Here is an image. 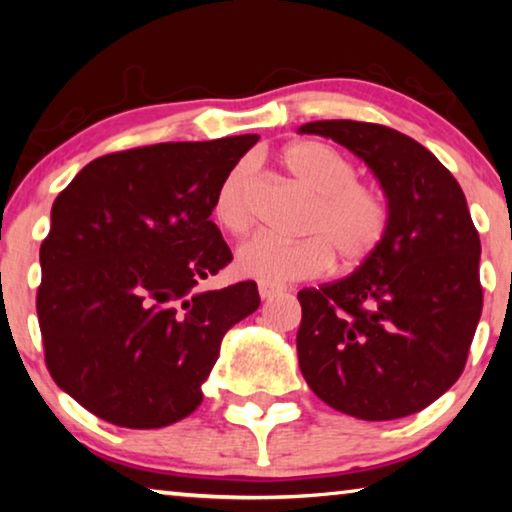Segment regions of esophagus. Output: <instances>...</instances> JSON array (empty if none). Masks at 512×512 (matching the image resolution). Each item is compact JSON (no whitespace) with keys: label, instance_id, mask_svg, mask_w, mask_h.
<instances>
[{"label":"esophagus","instance_id":"1","mask_svg":"<svg viewBox=\"0 0 512 512\" xmlns=\"http://www.w3.org/2000/svg\"><path fill=\"white\" fill-rule=\"evenodd\" d=\"M257 289H259V296H262V300H271L282 293L280 284H271V282H259Z\"/></svg>","mask_w":512,"mask_h":512}]
</instances>
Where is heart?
I'll use <instances>...</instances> for the list:
<instances>
[{
    "instance_id": "heart-1",
    "label": "heart",
    "mask_w": 512,
    "mask_h": 512,
    "mask_svg": "<svg viewBox=\"0 0 512 512\" xmlns=\"http://www.w3.org/2000/svg\"><path fill=\"white\" fill-rule=\"evenodd\" d=\"M282 164L300 187L314 194L302 223L307 237L287 241L259 232L237 248V271L273 284L323 275L334 255L348 268L366 262L388 230V207L379 189L354 178L357 169L348 155L316 140L289 144ZM248 173L246 162L237 164L214 194V219L230 235H244L253 223Z\"/></svg>"
}]
</instances>
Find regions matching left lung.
<instances>
[{
	"label": "left lung",
	"instance_id": "obj_1",
	"mask_svg": "<svg viewBox=\"0 0 512 512\" xmlns=\"http://www.w3.org/2000/svg\"><path fill=\"white\" fill-rule=\"evenodd\" d=\"M368 164L388 201L381 246L343 280L298 293V363L311 391L359 420L418 413L454 386L481 318V241L461 185L388 126L311 121Z\"/></svg>",
	"mask_w": 512,
	"mask_h": 512
}]
</instances>
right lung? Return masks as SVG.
Instances as JSON below:
<instances>
[{"label": "right lung", "instance_id": "add662e5", "mask_svg": "<svg viewBox=\"0 0 512 512\" xmlns=\"http://www.w3.org/2000/svg\"><path fill=\"white\" fill-rule=\"evenodd\" d=\"M257 135L103 155L51 207L36 309L49 375L97 418L160 429L203 402L225 332L259 307L253 280L198 282L232 262L214 194Z\"/></svg>", "mask_w": 512, "mask_h": 512}]
</instances>
